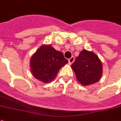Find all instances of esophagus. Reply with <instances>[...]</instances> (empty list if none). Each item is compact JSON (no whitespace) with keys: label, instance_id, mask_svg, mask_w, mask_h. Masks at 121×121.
Returning a JSON list of instances; mask_svg holds the SVG:
<instances>
[{"label":"esophagus","instance_id":"obj_1","mask_svg":"<svg viewBox=\"0 0 121 121\" xmlns=\"http://www.w3.org/2000/svg\"><path fill=\"white\" fill-rule=\"evenodd\" d=\"M68 61H69V65H71V64L74 62V57H73H73H71V58H69V59Z\"/></svg>","mask_w":121,"mask_h":121}]
</instances>
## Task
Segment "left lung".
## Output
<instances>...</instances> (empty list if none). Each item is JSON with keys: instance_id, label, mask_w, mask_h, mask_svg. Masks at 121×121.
I'll list each match as a JSON object with an SVG mask.
<instances>
[{"instance_id": "obj_1", "label": "left lung", "mask_w": 121, "mask_h": 121, "mask_svg": "<svg viewBox=\"0 0 121 121\" xmlns=\"http://www.w3.org/2000/svg\"><path fill=\"white\" fill-rule=\"evenodd\" d=\"M71 68L76 74L79 83L89 86L100 80L102 76V63L97 56L86 49L82 50L76 57Z\"/></svg>"}]
</instances>
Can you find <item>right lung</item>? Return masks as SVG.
Wrapping results in <instances>:
<instances>
[{"label":"right lung","instance_id":"1","mask_svg":"<svg viewBox=\"0 0 121 121\" xmlns=\"http://www.w3.org/2000/svg\"><path fill=\"white\" fill-rule=\"evenodd\" d=\"M67 63L63 53L51 45H43L32 56L30 68L35 78L46 84L52 81L60 69Z\"/></svg>","mask_w":121,"mask_h":121}]
</instances>
